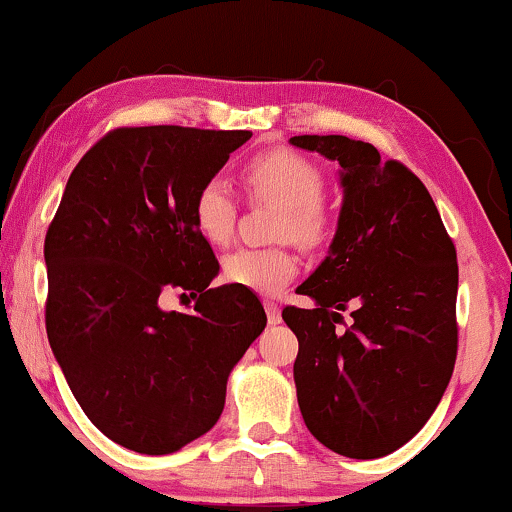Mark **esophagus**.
I'll return each instance as SVG.
<instances>
[{"mask_svg": "<svg viewBox=\"0 0 512 512\" xmlns=\"http://www.w3.org/2000/svg\"><path fill=\"white\" fill-rule=\"evenodd\" d=\"M265 314H268L270 324H279V321H282V310H279V305L272 303V300H265Z\"/></svg>", "mask_w": 512, "mask_h": 512, "instance_id": "34e87169", "label": "esophagus"}]
</instances>
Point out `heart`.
I'll list each match as a JSON object with an SVG mask.
<instances>
[{"instance_id": "1", "label": "heart", "mask_w": 512, "mask_h": 512, "mask_svg": "<svg viewBox=\"0 0 512 512\" xmlns=\"http://www.w3.org/2000/svg\"><path fill=\"white\" fill-rule=\"evenodd\" d=\"M242 184L254 202L279 207L272 228L275 240H291L307 251L331 242L335 219L324 202L326 179L319 165L291 149L258 153L242 167ZM237 202L221 179H207L193 198V223L214 247H226L235 235ZM298 256L286 247L237 249L223 258V277L254 293L275 296L296 277Z\"/></svg>"}]
</instances>
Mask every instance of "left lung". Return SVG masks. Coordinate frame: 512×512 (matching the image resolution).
Instances as JSON below:
<instances>
[{
	"label": "left lung",
	"instance_id": "left-lung-1",
	"mask_svg": "<svg viewBox=\"0 0 512 512\" xmlns=\"http://www.w3.org/2000/svg\"><path fill=\"white\" fill-rule=\"evenodd\" d=\"M291 144L338 160L345 188L331 251L298 286L317 307L282 310L298 338V405L328 450L377 459L422 429L452 377L457 249L401 160H382L373 144L342 135H298Z\"/></svg>",
	"mask_w": 512,
	"mask_h": 512
}]
</instances>
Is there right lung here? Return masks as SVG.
<instances>
[{"label":"right lung","mask_w":512,"mask_h":512,"mask_svg":"<svg viewBox=\"0 0 512 512\" xmlns=\"http://www.w3.org/2000/svg\"><path fill=\"white\" fill-rule=\"evenodd\" d=\"M249 130L116 128L74 167L48 226L46 333L81 410L139 454H170L221 417L230 370L263 333L254 291L226 284L193 198ZM196 298L165 313L167 292Z\"/></svg>","instance_id":"add662e5"}]
</instances>
